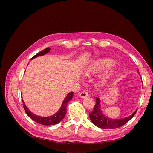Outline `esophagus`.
<instances>
[{"label":"esophagus","instance_id":"obj_1","mask_svg":"<svg viewBox=\"0 0 153 153\" xmlns=\"http://www.w3.org/2000/svg\"><path fill=\"white\" fill-rule=\"evenodd\" d=\"M78 96H79V97L81 98H85L88 96V93L85 91H82V92H80Z\"/></svg>","mask_w":153,"mask_h":153}]
</instances>
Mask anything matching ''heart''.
<instances>
[{"label": "heart", "mask_w": 153, "mask_h": 153, "mask_svg": "<svg viewBox=\"0 0 153 153\" xmlns=\"http://www.w3.org/2000/svg\"><path fill=\"white\" fill-rule=\"evenodd\" d=\"M114 64L113 60L108 58H98L87 64L84 68V73L86 75H93L102 71L103 69L108 68L98 76V84L102 87L107 85L116 76L117 71L116 69L110 68Z\"/></svg>", "instance_id": "obj_1"}]
</instances>
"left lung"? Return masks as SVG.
<instances>
[{
  "label": "left lung",
  "instance_id": "obj_1",
  "mask_svg": "<svg viewBox=\"0 0 153 153\" xmlns=\"http://www.w3.org/2000/svg\"><path fill=\"white\" fill-rule=\"evenodd\" d=\"M137 73L139 71L137 69ZM137 109L131 115L122 119H112L106 116L101 108L100 98H96V105L92 112L89 113V118L95 126L101 129H115L121 127L131 119L137 112Z\"/></svg>",
  "mask_w": 153,
  "mask_h": 153
}]
</instances>
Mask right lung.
<instances>
[{
    "instance_id": "add662e5",
    "label": "right lung",
    "mask_w": 153,
    "mask_h": 153,
    "mask_svg": "<svg viewBox=\"0 0 153 153\" xmlns=\"http://www.w3.org/2000/svg\"><path fill=\"white\" fill-rule=\"evenodd\" d=\"M50 48H45V50L41 51V52H40L39 53L35 55L33 57H32L30 59V60H32L39 56H42V55H44L46 53H48L50 52ZM73 94H74V92H69V93H68L66 96V98H64L61 108H60V109L58 110V112L57 113H55V114H53V115H51V116H48V117H41V116H39V115H36V114H34L33 113L30 112L28 108H27V106L25 105L24 103V100L22 99V101L23 102V106H24L25 112L27 115H28L30 119H32L33 121L39 124L49 126V125H53V124H58L64 119V116H65V115L66 114L67 105L69 103V101L72 99Z\"/></svg>"
}]
</instances>
